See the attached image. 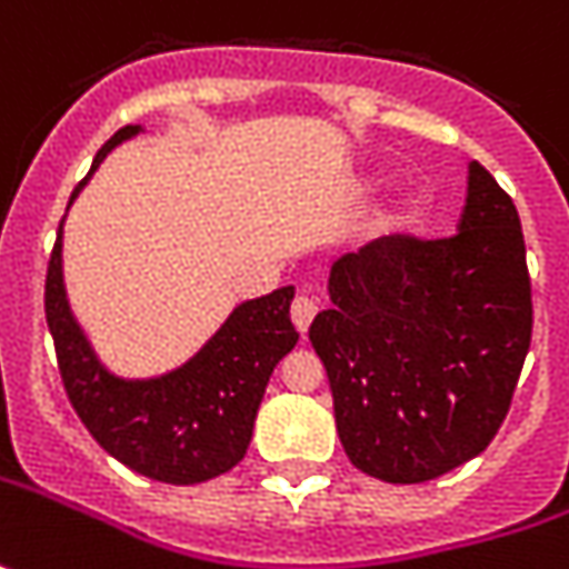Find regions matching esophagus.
I'll return each mask as SVG.
<instances>
[{
    "label": "esophagus",
    "instance_id": "esophagus-1",
    "mask_svg": "<svg viewBox=\"0 0 569 569\" xmlns=\"http://www.w3.org/2000/svg\"><path fill=\"white\" fill-rule=\"evenodd\" d=\"M315 315H318V302L311 299V296H296V302H292V308H289V318H292V323H296V330L299 333H305L308 327H311V321H315Z\"/></svg>",
    "mask_w": 569,
    "mask_h": 569
}]
</instances>
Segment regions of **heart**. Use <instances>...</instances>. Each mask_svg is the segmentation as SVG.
Segmentation results:
<instances>
[{"mask_svg":"<svg viewBox=\"0 0 569 569\" xmlns=\"http://www.w3.org/2000/svg\"><path fill=\"white\" fill-rule=\"evenodd\" d=\"M425 210H428V198H425L421 191H409L400 204H397V210H393V223L397 226L419 223L421 217H425Z\"/></svg>","mask_w":569,"mask_h":569,"instance_id":"b5f03b06","label":"heart"}]
</instances>
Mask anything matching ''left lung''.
<instances>
[{"mask_svg": "<svg viewBox=\"0 0 569 569\" xmlns=\"http://www.w3.org/2000/svg\"><path fill=\"white\" fill-rule=\"evenodd\" d=\"M460 232L387 236L330 267L308 340L349 462L419 485L491 443L532 340V286L510 194L469 163Z\"/></svg>", "mask_w": 569, "mask_h": 569, "instance_id": "left-lung-1", "label": "left lung"}]
</instances>
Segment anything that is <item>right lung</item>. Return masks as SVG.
Here are the masks:
<instances>
[{
    "instance_id": "1",
    "label": "right lung",
    "mask_w": 569,
    "mask_h": 569,
    "mask_svg": "<svg viewBox=\"0 0 569 569\" xmlns=\"http://www.w3.org/2000/svg\"><path fill=\"white\" fill-rule=\"evenodd\" d=\"M138 131L141 126L119 128L97 150L90 172L107 160L109 150ZM88 179L74 188L71 201ZM62 223L47 270V323L78 419L109 457L148 479L198 485L229 472L246 457L273 368L299 343L289 321L296 289L283 286L270 296L236 305L220 330L186 365L167 375L119 378L97 359L71 315L62 280Z\"/></svg>"
}]
</instances>
